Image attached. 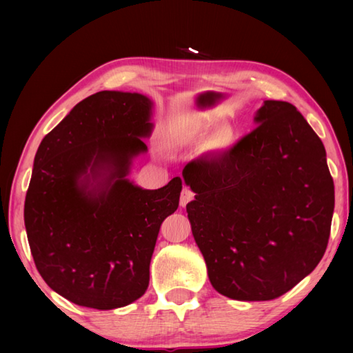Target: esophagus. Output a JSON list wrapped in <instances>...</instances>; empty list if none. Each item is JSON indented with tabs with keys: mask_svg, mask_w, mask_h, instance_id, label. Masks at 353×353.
<instances>
[{
	"mask_svg": "<svg viewBox=\"0 0 353 353\" xmlns=\"http://www.w3.org/2000/svg\"><path fill=\"white\" fill-rule=\"evenodd\" d=\"M194 199V192L190 188H183L181 194V206L185 208Z\"/></svg>",
	"mask_w": 353,
	"mask_h": 353,
	"instance_id": "esophagus-1",
	"label": "esophagus"
}]
</instances>
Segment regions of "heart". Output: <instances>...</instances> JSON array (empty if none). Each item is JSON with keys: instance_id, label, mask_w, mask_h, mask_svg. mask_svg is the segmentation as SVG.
Here are the masks:
<instances>
[{"instance_id": "heart-1", "label": "heart", "mask_w": 353, "mask_h": 353, "mask_svg": "<svg viewBox=\"0 0 353 353\" xmlns=\"http://www.w3.org/2000/svg\"><path fill=\"white\" fill-rule=\"evenodd\" d=\"M236 134L229 124H219L211 117L192 118L170 132V142L177 147L206 145L211 153H224L235 144Z\"/></svg>"}]
</instances>
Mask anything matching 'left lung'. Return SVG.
I'll use <instances>...</instances> for the list:
<instances>
[{
  "mask_svg": "<svg viewBox=\"0 0 353 353\" xmlns=\"http://www.w3.org/2000/svg\"><path fill=\"white\" fill-rule=\"evenodd\" d=\"M256 129L182 176L192 236L212 287L234 301H273L323 258L335 196L323 142L287 101L265 100Z\"/></svg>",
  "mask_w": 353,
  "mask_h": 353,
  "instance_id": "1",
  "label": "left lung"
}]
</instances>
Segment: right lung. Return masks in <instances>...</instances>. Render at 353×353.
<instances>
[{"label": "right lung", "instance_id": "right-lung-1", "mask_svg": "<svg viewBox=\"0 0 353 353\" xmlns=\"http://www.w3.org/2000/svg\"><path fill=\"white\" fill-rule=\"evenodd\" d=\"M154 103L101 91L71 109L37 148L24 223L37 272L70 302L115 310L144 294L162 221L176 212L179 177L159 190L129 179L147 153Z\"/></svg>", "mask_w": 353, "mask_h": 353}]
</instances>
